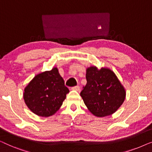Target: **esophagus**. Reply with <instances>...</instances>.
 <instances>
[{
    "label": "esophagus",
    "instance_id": "34e87169",
    "mask_svg": "<svg viewBox=\"0 0 152 152\" xmlns=\"http://www.w3.org/2000/svg\"><path fill=\"white\" fill-rule=\"evenodd\" d=\"M72 90L76 91H80V87L79 86H74V87H72Z\"/></svg>",
    "mask_w": 152,
    "mask_h": 152
}]
</instances>
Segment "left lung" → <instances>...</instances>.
Instances as JSON below:
<instances>
[{
	"label": "left lung",
	"instance_id": "8db88e82",
	"mask_svg": "<svg viewBox=\"0 0 152 152\" xmlns=\"http://www.w3.org/2000/svg\"><path fill=\"white\" fill-rule=\"evenodd\" d=\"M86 78L80 95L88 111L98 118L116 112L125 99L126 91L113 70L92 66L86 68Z\"/></svg>",
	"mask_w": 152,
	"mask_h": 152
}]
</instances>
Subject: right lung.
<instances>
[{
	"label": "right lung",
	"instance_id": "add662e5",
	"mask_svg": "<svg viewBox=\"0 0 152 152\" xmlns=\"http://www.w3.org/2000/svg\"><path fill=\"white\" fill-rule=\"evenodd\" d=\"M69 93L57 67L36 75L23 92L25 103L32 113L41 117L53 115Z\"/></svg>",
	"mask_w": 152,
	"mask_h": 152
}]
</instances>
